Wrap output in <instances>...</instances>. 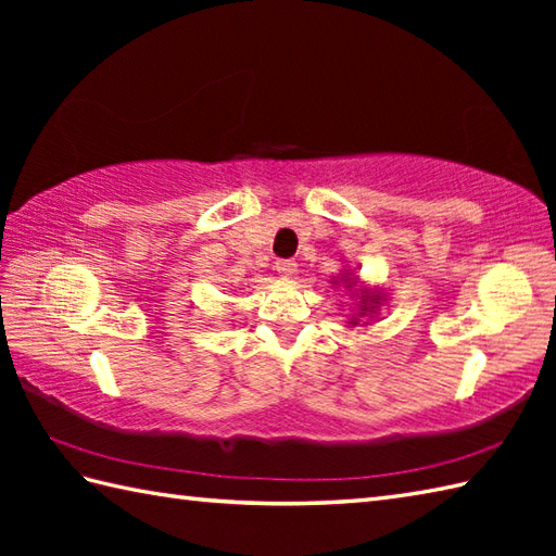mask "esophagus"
<instances>
[{"label":"esophagus","instance_id":"esophagus-1","mask_svg":"<svg viewBox=\"0 0 556 556\" xmlns=\"http://www.w3.org/2000/svg\"><path fill=\"white\" fill-rule=\"evenodd\" d=\"M275 267H277L281 279H293L299 275V265L293 263V260H277Z\"/></svg>","mask_w":556,"mask_h":556}]
</instances>
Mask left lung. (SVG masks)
<instances>
[{"label": "left lung", "instance_id": "obj_1", "mask_svg": "<svg viewBox=\"0 0 556 556\" xmlns=\"http://www.w3.org/2000/svg\"><path fill=\"white\" fill-rule=\"evenodd\" d=\"M332 285L344 287V291L349 293L351 305L344 311L346 313L344 317L349 320L346 327H351V329L353 327H370L372 320H377V315H380V311L389 303L384 289L365 285L356 271H351L346 267L339 271V277L332 279Z\"/></svg>", "mask_w": 556, "mask_h": 556}]
</instances>
